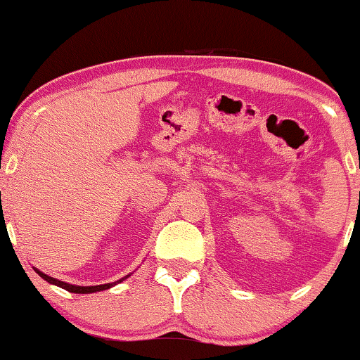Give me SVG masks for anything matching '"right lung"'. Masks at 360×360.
<instances>
[{
  "label": "right lung",
  "mask_w": 360,
  "mask_h": 360,
  "mask_svg": "<svg viewBox=\"0 0 360 360\" xmlns=\"http://www.w3.org/2000/svg\"><path fill=\"white\" fill-rule=\"evenodd\" d=\"M36 270V274H39V277H42L46 282H49L51 285H56V287H60L63 290H67V292H72V293H96V292H103V290H108L111 287H115V285L124 282V280L129 277V275H126V277H122L117 280V282H112V283H103V285H93V287H82V285H72V283H67V282H62V280H57L53 277H49L47 274L41 272V270L34 267Z\"/></svg>",
  "instance_id": "right-lung-1"
}]
</instances>
